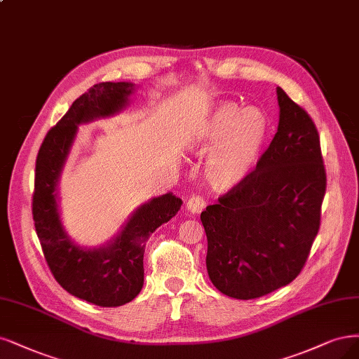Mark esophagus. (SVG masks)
Here are the masks:
<instances>
[{
	"label": "esophagus",
	"instance_id": "1",
	"mask_svg": "<svg viewBox=\"0 0 359 359\" xmlns=\"http://www.w3.org/2000/svg\"><path fill=\"white\" fill-rule=\"evenodd\" d=\"M205 206H206V201L203 199V196H199V194H193L187 201V209L193 214L202 212Z\"/></svg>",
	"mask_w": 359,
	"mask_h": 359
}]
</instances>
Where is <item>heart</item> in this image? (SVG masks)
Here are the masks:
<instances>
[{
    "mask_svg": "<svg viewBox=\"0 0 359 359\" xmlns=\"http://www.w3.org/2000/svg\"><path fill=\"white\" fill-rule=\"evenodd\" d=\"M270 118L262 108L219 104L197 129L194 151L209 156L206 178L217 191H229L248 177L270 137Z\"/></svg>",
    "mask_w": 359,
    "mask_h": 359,
    "instance_id": "heart-1",
    "label": "heart"
}]
</instances>
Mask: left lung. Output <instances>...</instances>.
I'll list each match as a JSON object with an SVG mask.
<instances>
[{
    "label": "left lung",
    "mask_w": 359,
    "mask_h": 359,
    "mask_svg": "<svg viewBox=\"0 0 359 359\" xmlns=\"http://www.w3.org/2000/svg\"><path fill=\"white\" fill-rule=\"evenodd\" d=\"M279 125L255 169L201 214L214 287L251 300L299 276L320 226L327 172L307 111L276 89Z\"/></svg>",
    "instance_id": "8db88e82"
}]
</instances>
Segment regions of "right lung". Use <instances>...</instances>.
Returning a JSON list of instances; mask_svg holds the SVG:
<instances>
[{
  "instance_id": "1",
  "label": "right lung",
  "mask_w": 359,
  "mask_h": 359,
  "mask_svg": "<svg viewBox=\"0 0 359 359\" xmlns=\"http://www.w3.org/2000/svg\"><path fill=\"white\" fill-rule=\"evenodd\" d=\"M133 84L97 83L72 102L67 114L47 132L35 162L32 217L36 236L52 275L74 297L102 307L132 302L144 285V242L174 217L182 202L172 193L142 205L108 246L83 250L62 229L56 184L77 125L113 116L128 102Z\"/></svg>"
}]
</instances>
